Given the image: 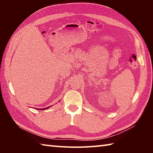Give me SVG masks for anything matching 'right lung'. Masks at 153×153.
<instances>
[{
	"label": "right lung",
	"mask_w": 153,
	"mask_h": 153,
	"mask_svg": "<svg viewBox=\"0 0 153 153\" xmlns=\"http://www.w3.org/2000/svg\"><path fill=\"white\" fill-rule=\"evenodd\" d=\"M49 107H50V106L47 107V108H42V109H39V110H45V109H47V108H49Z\"/></svg>",
	"instance_id": "add662e5"
}]
</instances>
